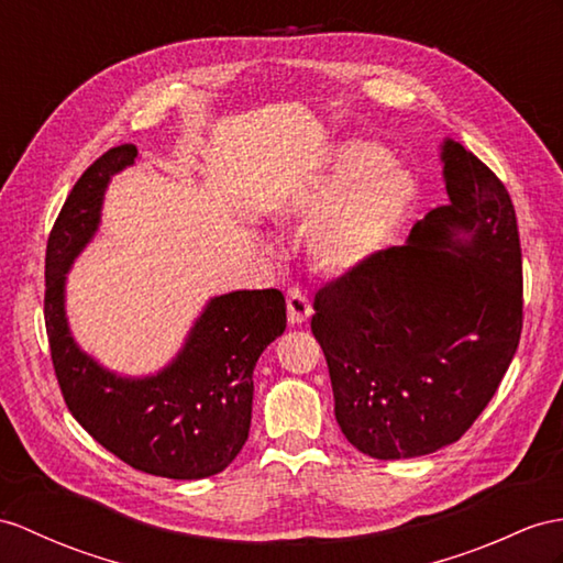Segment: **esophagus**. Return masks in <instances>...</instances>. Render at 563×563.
<instances>
[{"label":"esophagus","mask_w":563,"mask_h":563,"mask_svg":"<svg viewBox=\"0 0 563 563\" xmlns=\"http://www.w3.org/2000/svg\"><path fill=\"white\" fill-rule=\"evenodd\" d=\"M286 308H289V322L291 324L306 322L312 314L310 298L306 296L303 289H298V286H291V289L286 291Z\"/></svg>","instance_id":"34e87169"}]
</instances>
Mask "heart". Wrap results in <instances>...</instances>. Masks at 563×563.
<instances>
[{
	"instance_id": "obj_1",
	"label": "heart",
	"mask_w": 563,
	"mask_h": 563,
	"mask_svg": "<svg viewBox=\"0 0 563 563\" xmlns=\"http://www.w3.org/2000/svg\"><path fill=\"white\" fill-rule=\"evenodd\" d=\"M413 196L410 176L387 164L373 143H349L322 176L291 190L286 210L296 217L327 216L314 224L308 249L329 272H346L373 255Z\"/></svg>"
}]
</instances>
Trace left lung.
Returning a JSON list of instances; mask_svg holds the SVG:
<instances>
[{
  "label": "left lung",
  "instance_id": "obj_1",
  "mask_svg": "<svg viewBox=\"0 0 563 563\" xmlns=\"http://www.w3.org/2000/svg\"><path fill=\"white\" fill-rule=\"evenodd\" d=\"M442 205L406 245L365 257L314 294L310 329L334 416L363 454H432L471 430L523 329V257L509 190L461 143H444Z\"/></svg>",
  "mask_w": 563,
  "mask_h": 563
}]
</instances>
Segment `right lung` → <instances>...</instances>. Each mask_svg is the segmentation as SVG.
Masks as SVG:
<instances>
[{
	"label": "right lung",
	"instance_id": "add662e5",
	"mask_svg": "<svg viewBox=\"0 0 563 563\" xmlns=\"http://www.w3.org/2000/svg\"><path fill=\"white\" fill-rule=\"evenodd\" d=\"M139 147H109L80 174L54 222L45 253V327L64 401L84 430L131 468L200 479L222 473L251 430L253 369L286 329L279 289L214 298L181 355L147 379H121L80 353L64 318V272L100 222L109 176L133 164Z\"/></svg>",
	"mask_w": 563,
	"mask_h": 563
}]
</instances>
